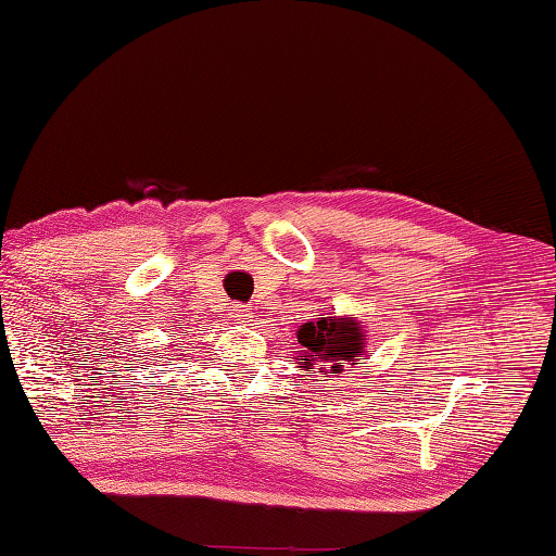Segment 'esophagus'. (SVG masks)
I'll list each match as a JSON object with an SVG mask.
<instances>
[{
    "instance_id": "34e87169",
    "label": "esophagus",
    "mask_w": 556,
    "mask_h": 556,
    "mask_svg": "<svg viewBox=\"0 0 556 556\" xmlns=\"http://www.w3.org/2000/svg\"><path fill=\"white\" fill-rule=\"evenodd\" d=\"M228 318L230 321H248V318H252V314H250V308L248 306H242V304H232L230 308H228Z\"/></svg>"
}]
</instances>
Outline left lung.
Instances as JSON below:
<instances>
[{
	"instance_id": "1",
	"label": "left lung",
	"mask_w": 556,
	"mask_h": 556,
	"mask_svg": "<svg viewBox=\"0 0 556 556\" xmlns=\"http://www.w3.org/2000/svg\"><path fill=\"white\" fill-rule=\"evenodd\" d=\"M299 351L296 365L301 370L314 372V368L328 378V372H343L345 365H355L365 351V331L355 318L321 316L314 318L296 331Z\"/></svg>"
}]
</instances>
